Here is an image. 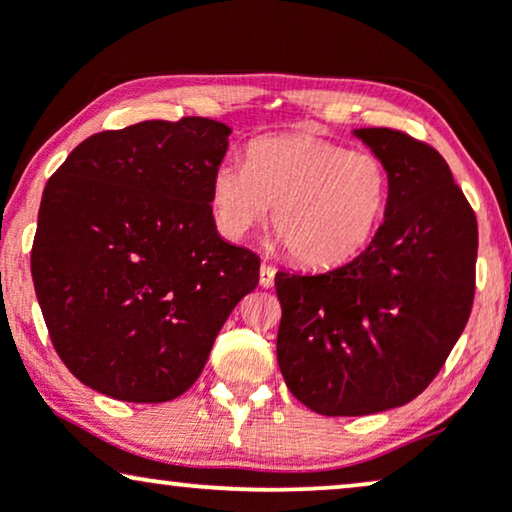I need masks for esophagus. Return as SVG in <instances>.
I'll use <instances>...</instances> for the list:
<instances>
[{"mask_svg":"<svg viewBox=\"0 0 512 512\" xmlns=\"http://www.w3.org/2000/svg\"><path fill=\"white\" fill-rule=\"evenodd\" d=\"M275 275H277V270L272 268V265H268V263L261 265V275H258V282H261L263 289H270V286L275 284Z\"/></svg>","mask_w":512,"mask_h":512,"instance_id":"1","label":"esophagus"}]
</instances>
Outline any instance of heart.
I'll use <instances>...</instances> for the list:
<instances>
[{"label": "heart", "instance_id": "b5f03b06", "mask_svg": "<svg viewBox=\"0 0 512 512\" xmlns=\"http://www.w3.org/2000/svg\"><path fill=\"white\" fill-rule=\"evenodd\" d=\"M391 174L370 151L314 135H277L249 144L247 160L214 170L209 205L228 240L268 221L296 263L312 270L361 254L389 205Z\"/></svg>", "mask_w": 512, "mask_h": 512}]
</instances>
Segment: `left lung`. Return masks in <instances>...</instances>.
Wrapping results in <instances>:
<instances>
[{
	"label": "left lung",
	"mask_w": 512,
	"mask_h": 512,
	"mask_svg": "<svg viewBox=\"0 0 512 512\" xmlns=\"http://www.w3.org/2000/svg\"><path fill=\"white\" fill-rule=\"evenodd\" d=\"M354 135L389 167L382 226L366 251L321 275L277 272V363L300 403L359 417L410 403L464 331L478 221L445 158L389 128Z\"/></svg>",
	"instance_id": "left-lung-1"
}]
</instances>
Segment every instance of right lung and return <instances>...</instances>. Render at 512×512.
I'll return each instance as SVG.
<instances>
[{
  "label": "right lung",
  "mask_w": 512,
  "mask_h": 512,
  "mask_svg": "<svg viewBox=\"0 0 512 512\" xmlns=\"http://www.w3.org/2000/svg\"><path fill=\"white\" fill-rule=\"evenodd\" d=\"M230 130L212 118L97 132L41 195L32 279L76 380L165 403L198 380L261 261L216 230L209 186Z\"/></svg>",
  "instance_id": "obj_1"
}]
</instances>
